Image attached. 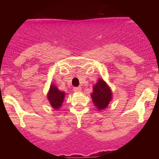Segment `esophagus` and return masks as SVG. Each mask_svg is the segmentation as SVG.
I'll return each mask as SVG.
<instances>
[{
    "label": "esophagus",
    "mask_w": 159,
    "mask_h": 159,
    "mask_svg": "<svg viewBox=\"0 0 159 159\" xmlns=\"http://www.w3.org/2000/svg\"><path fill=\"white\" fill-rule=\"evenodd\" d=\"M73 90L75 92H80V91L81 90V88L80 87H74Z\"/></svg>",
    "instance_id": "esophagus-1"
}]
</instances>
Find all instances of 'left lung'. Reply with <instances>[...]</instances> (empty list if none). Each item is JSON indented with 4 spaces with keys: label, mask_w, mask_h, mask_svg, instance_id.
<instances>
[{
    "label": "left lung",
    "mask_w": 159,
    "mask_h": 159,
    "mask_svg": "<svg viewBox=\"0 0 159 159\" xmlns=\"http://www.w3.org/2000/svg\"><path fill=\"white\" fill-rule=\"evenodd\" d=\"M91 93L93 102L99 111L106 108L112 99V92L104 80L98 79Z\"/></svg>",
    "instance_id": "obj_1"
}]
</instances>
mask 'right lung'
I'll return each instance as SVG.
<instances>
[{
	"instance_id": "obj_1",
	"label": "right lung",
	"mask_w": 159,
	"mask_h": 159,
	"mask_svg": "<svg viewBox=\"0 0 159 159\" xmlns=\"http://www.w3.org/2000/svg\"><path fill=\"white\" fill-rule=\"evenodd\" d=\"M48 99L53 108L58 110L62 106L65 98V93L58 90L54 84H52L48 93Z\"/></svg>"
}]
</instances>
